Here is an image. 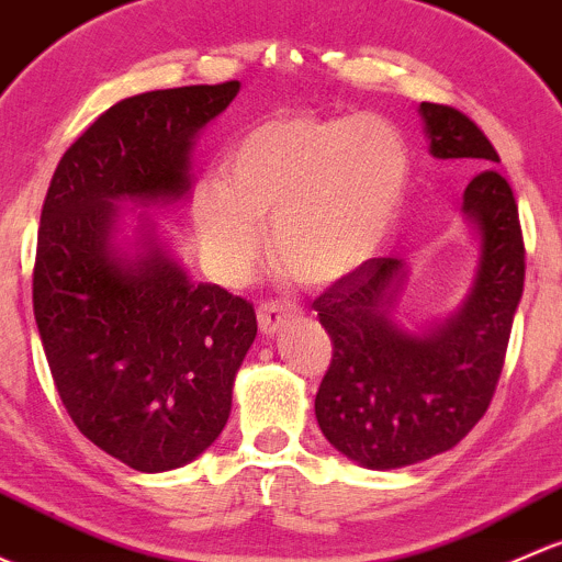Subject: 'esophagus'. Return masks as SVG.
<instances>
[{"label":"esophagus","instance_id":"1","mask_svg":"<svg viewBox=\"0 0 562 562\" xmlns=\"http://www.w3.org/2000/svg\"><path fill=\"white\" fill-rule=\"evenodd\" d=\"M303 314V308L289 300H270V303H262L257 311V319H259V333L262 335H276L283 324H289L292 319Z\"/></svg>","mask_w":562,"mask_h":562}]
</instances>
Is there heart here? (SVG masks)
Returning a JSON list of instances; mask_svg holds the SVG:
<instances>
[{"label":"heart","mask_w":562,"mask_h":562,"mask_svg":"<svg viewBox=\"0 0 562 562\" xmlns=\"http://www.w3.org/2000/svg\"><path fill=\"white\" fill-rule=\"evenodd\" d=\"M408 176V143L392 121L281 110L243 132L224 178L196 183L194 227L227 279L251 270L273 224L283 270L305 286H333L381 251Z\"/></svg>","instance_id":"heart-1"}]
</instances>
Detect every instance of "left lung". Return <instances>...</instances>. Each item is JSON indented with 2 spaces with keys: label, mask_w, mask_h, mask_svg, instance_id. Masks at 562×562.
<instances>
[{
  "label": "left lung",
  "mask_w": 562,
  "mask_h": 562,
  "mask_svg": "<svg viewBox=\"0 0 562 562\" xmlns=\"http://www.w3.org/2000/svg\"><path fill=\"white\" fill-rule=\"evenodd\" d=\"M419 113L436 159L479 170L462 194V213L479 233V265L460 308L419 335L392 319L406 283L403 259L373 257L314 300L333 340L316 419L340 454L370 471L430 460L473 430L495 395L525 283L517 202L490 167L501 161L493 143L460 110L422 102Z\"/></svg>",
  "instance_id": "left-lung-1"
}]
</instances>
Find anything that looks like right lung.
<instances>
[{
    "label": "right lung",
    "mask_w": 562,
    "mask_h": 562,
    "mask_svg": "<svg viewBox=\"0 0 562 562\" xmlns=\"http://www.w3.org/2000/svg\"><path fill=\"white\" fill-rule=\"evenodd\" d=\"M238 91L227 80L115 102L67 148L43 202L32 300L50 375L75 427L143 473L216 441L257 314L189 279L146 213L126 251L119 205L183 200L196 132Z\"/></svg>",
    "instance_id": "add662e5"
}]
</instances>
